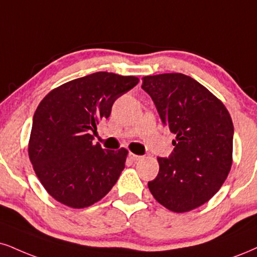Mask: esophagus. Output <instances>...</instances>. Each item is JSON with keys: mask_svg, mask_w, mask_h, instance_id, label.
Wrapping results in <instances>:
<instances>
[{"mask_svg": "<svg viewBox=\"0 0 257 257\" xmlns=\"http://www.w3.org/2000/svg\"><path fill=\"white\" fill-rule=\"evenodd\" d=\"M128 157H130V160L132 161V162H137V161H141L142 158H143V156H139V155H136V154H132V153L128 154Z\"/></svg>", "mask_w": 257, "mask_h": 257, "instance_id": "esophagus-1", "label": "esophagus"}]
</instances>
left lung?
<instances>
[{
	"label": "left lung",
	"mask_w": 257,
	"mask_h": 257,
	"mask_svg": "<svg viewBox=\"0 0 257 257\" xmlns=\"http://www.w3.org/2000/svg\"><path fill=\"white\" fill-rule=\"evenodd\" d=\"M163 125L176 135L169 157H157L160 172L148 186L168 210L182 213L208 201L232 164L233 123L223 102L183 74L142 78Z\"/></svg>",
	"instance_id": "left-lung-1"
}]
</instances>
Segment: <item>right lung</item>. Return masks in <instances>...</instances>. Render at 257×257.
I'll return each mask as SVG.
<instances>
[{
	"label": "right lung",
	"mask_w": 257,
	"mask_h": 257,
	"mask_svg": "<svg viewBox=\"0 0 257 257\" xmlns=\"http://www.w3.org/2000/svg\"><path fill=\"white\" fill-rule=\"evenodd\" d=\"M139 80L94 72L56 88L34 113L28 155L47 193L72 208L95 204L108 193L125 168L126 149L106 150L91 134L109 116L114 101Z\"/></svg>",
	"instance_id": "right-lung-1"
}]
</instances>
